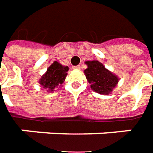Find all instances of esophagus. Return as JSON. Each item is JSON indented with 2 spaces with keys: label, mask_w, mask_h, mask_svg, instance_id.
I'll return each instance as SVG.
<instances>
[{
  "label": "esophagus",
  "mask_w": 153,
  "mask_h": 153,
  "mask_svg": "<svg viewBox=\"0 0 153 153\" xmlns=\"http://www.w3.org/2000/svg\"><path fill=\"white\" fill-rule=\"evenodd\" d=\"M73 68H74V69H80V68H81V65H76V66H73Z\"/></svg>",
  "instance_id": "34e87169"
}]
</instances>
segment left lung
<instances>
[{"mask_svg":"<svg viewBox=\"0 0 153 153\" xmlns=\"http://www.w3.org/2000/svg\"><path fill=\"white\" fill-rule=\"evenodd\" d=\"M86 64L88 65V68L84 71V73L91 84V88L94 92L103 95L111 93L119 82L117 76L108 71L98 60L87 61Z\"/></svg>","mask_w":153,"mask_h":153,"instance_id":"left-lung-1","label":"left lung"}]
</instances>
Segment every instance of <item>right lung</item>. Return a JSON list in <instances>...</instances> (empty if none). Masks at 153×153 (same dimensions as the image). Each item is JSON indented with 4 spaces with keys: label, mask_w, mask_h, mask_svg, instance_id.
Wrapping results in <instances>:
<instances>
[{
    "label": "right lung",
    "mask_w": 153,
    "mask_h": 153,
    "mask_svg": "<svg viewBox=\"0 0 153 153\" xmlns=\"http://www.w3.org/2000/svg\"><path fill=\"white\" fill-rule=\"evenodd\" d=\"M68 70V66H63L59 62L55 61L41 77L39 83L44 88L54 91L55 88L64 82Z\"/></svg>",
    "instance_id": "obj_1"
}]
</instances>
